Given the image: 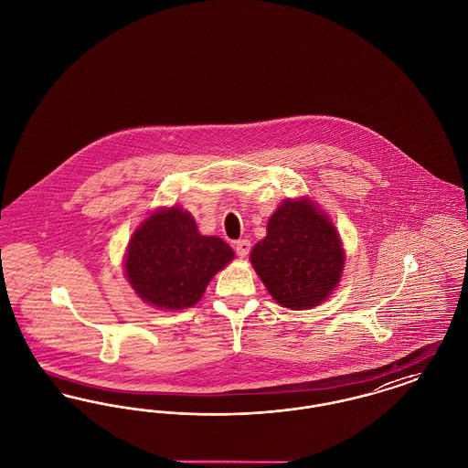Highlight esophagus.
I'll return each instance as SVG.
<instances>
[{
	"mask_svg": "<svg viewBox=\"0 0 468 468\" xmlns=\"http://www.w3.org/2000/svg\"><path fill=\"white\" fill-rule=\"evenodd\" d=\"M249 250H250V242H249V240H239V242H235V252H237L239 258H242V260L247 258Z\"/></svg>",
	"mask_w": 468,
	"mask_h": 468,
	"instance_id": "1",
	"label": "esophagus"
}]
</instances>
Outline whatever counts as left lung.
Segmentation results:
<instances>
[{
	"label": "left lung",
	"instance_id": "8db88e82",
	"mask_svg": "<svg viewBox=\"0 0 468 468\" xmlns=\"http://www.w3.org/2000/svg\"><path fill=\"white\" fill-rule=\"evenodd\" d=\"M346 254L334 223L312 201L284 200L268 219L250 263L271 298L291 311L323 303L338 286Z\"/></svg>",
	"mask_w": 468,
	"mask_h": 468
}]
</instances>
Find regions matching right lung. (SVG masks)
Listing matches in <instances>:
<instances>
[{
    "instance_id": "right-lung-1",
    "label": "right lung",
    "mask_w": 468,
    "mask_h": 468,
    "mask_svg": "<svg viewBox=\"0 0 468 468\" xmlns=\"http://www.w3.org/2000/svg\"><path fill=\"white\" fill-rule=\"evenodd\" d=\"M235 252L218 237H205L180 207L161 208L136 229L124 271L134 292L157 309L178 311L198 303L210 279Z\"/></svg>"
}]
</instances>
